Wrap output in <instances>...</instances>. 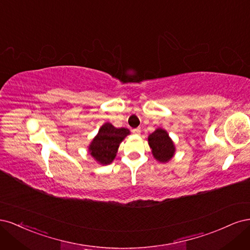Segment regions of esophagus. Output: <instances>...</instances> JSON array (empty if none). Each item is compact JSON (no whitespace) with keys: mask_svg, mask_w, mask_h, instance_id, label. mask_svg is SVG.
I'll use <instances>...</instances> for the list:
<instances>
[{"mask_svg":"<svg viewBox=\"0 0 250 250\" xmlns=\"http://www.w3.org/2000/svg\"><path fill=\"white\" fill-rule=\"evenodd\" d=\"M132 132H133L134 134H140V133H141V128H140V127L134 128V129L132 130Z\"/></svg>","mask_w":250,"mask_h":250,"instance_id":"obj_1","label":"esophagus"}]
</instances>
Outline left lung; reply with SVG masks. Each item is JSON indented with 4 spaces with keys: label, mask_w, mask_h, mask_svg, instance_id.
<instances>
[{
    "label": "left lung",
    "mask_w": 250,
    "mask_h": 250,
    "mask_svg": "<svg viewBox=\"0 0 250 250\" xmlns=\"http://www.w3.org/2000/svg\"><path fill=\"white\" fill-rule=\"evenodd\" d=\"M148 144L153 157L160 163H168L175 154V145L169 137V133L163 128H157L149 134Z\"/></svg>",
    "instance_id": "obj_1"
}]
</instances>
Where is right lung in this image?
<instances>
[{
    "label": "right lung",
    "mask_w": 250,
    "mask_h": 250,
    "mask_svg": "<svg viewBox=\"0 0 250 250\" xmlns=\"http://www.w3.org/2000/svg\"><path fill=\"white\" fill-rule=\"evenodd\" d=\"M130 134L127 128H117L111 123H104L88 145V153L100 165H109L117 156L120 144Z\"/></svg>",
    "instance_id": "obj_1"
}]
</instances>
